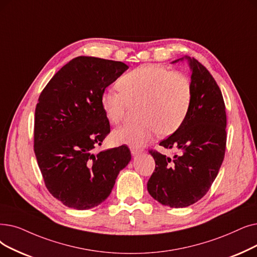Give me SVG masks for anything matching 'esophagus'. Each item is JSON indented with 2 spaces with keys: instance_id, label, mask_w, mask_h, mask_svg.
<instances>
[{
  "instance_id": "obj_1",
  "label": "esophagus",
  "mask_w": 257,
  "mask_h": 257,
  "mask_svg": "<svg viewBox=\"0 0 257 257\" xmlns=\"http://www.w3.org/2000/svg\"><path fill=\"white\" fill-rule=\"evenodd\" d=\"M130 150H131L132 155H139L140 153L143 152V149L139 148V147H130Z\"/></svg>"
}]
</instances>
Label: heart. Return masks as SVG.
Wrapping results in <instances>:
<instances>
[{
  "label": "heart",
  "instance_id": "b5f03b06",
  "mask_svg": "<svg viewBox=\"0 0 257 257\" xmlns=\"http://www.w3.org/2000/svg\"><path fill=\"white\" fill-rule=\"evenodd\" d=\"M117 90L102 94V110L111 124L125 118L129 105L140 103L137 115L141 119L128 122L112 133L117 144L141 147L156 132L166 137L174 133L185 121L190 110L193 88L190 79L167 67L148 64L121 75Z\"/></svg>",
  "mask_w": 257,
  "mask_h": 257
}]
</instances>
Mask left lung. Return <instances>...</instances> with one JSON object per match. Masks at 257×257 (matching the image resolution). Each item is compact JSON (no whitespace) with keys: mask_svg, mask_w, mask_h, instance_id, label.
<instances>
[{"mask_svg":"<svg viewBox=\"0 0 257 257\" xmlns=\"http://www.w3.org/2000/svg\"><path fill=\"white\" fill-rule=\"evenodd\" d=\"M187 60L192 71L191 107L183 125L160 143L177 152L169 158L149 150L155 169L147 183L148 192L171 208L188 207L206 195L224 161L227 143L226 107L220 89L204 65L194 58Z\"/></svg>","mask_w":257,"mask_h":257,"instance_id":"obj_1","label":"left lung"}]
</instances>
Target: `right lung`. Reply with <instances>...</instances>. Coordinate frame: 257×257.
Returning <instances> with one entry per match:
<instances>
[{
	"label": "right lung",
	"instance_id": "add662e5",
	"mask_svg": "<svg viewBox=\"0 0 257 257\" xmlns=\"http://www.w3.org/2000/svg\"><path fill=\"white\" fill-rule=\"evenodd\" d=\"M127 69L121 62L77 57L39 96L33 150L48 191L67 207L87 210L103 203L131 160L125 145L94 153L110 132L101 96Z\"/></svg>",
	"mask_w": 257,
	"mask_h": 257
}]
</instances>
